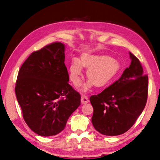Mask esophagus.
<instances>
[{"label": "esophagus", "instance_id": "obj_1", "mask_svg": "<svg viewBox=\"0 0 160 160\" xmlns=\"http://www.w3.org/2000/svg\"><path fill=\"white\" fill-rule=\"evenodd\" d=\"M89 102V99L87 97V96H86L84 95H82L81 96V103L82 104H85Z\"/></svg>", "mask_w": 160, "mask_h": 160}]
</instances>
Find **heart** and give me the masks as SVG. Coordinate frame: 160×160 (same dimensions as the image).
I'll return each instance as SVG.
<instances>
[{"instance_id":"b5f03b06","label":"heart","mask_w":160,"mask_h":160,"mask_svg":"<svg viewBox=\"0 0 160 160\" xmlns=\"http://www.w3.org/2000/svg\"><path fill=\"white\" fill-rule=\"evenodd\" d=\"M82 66L88 68L87 76L90 80L85 88L93 84L96 87H104L115 78L122 69L120 63L109 56L83 54L80 61L73 59L69 67V78L76 86L79 85L81 82Z\"/></svg>"}]
</instances>
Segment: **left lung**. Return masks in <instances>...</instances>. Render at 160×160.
<instances>
[{"label": "left lung", "instance_id": "1", "mask_svg": "<svg viewBox=\"0 0 160 160\" xmlns=\"http://www.w3.org/2000/svg\"><path fill=\"white\" fill-rule=\"evenodd\" d=\"M131 63L115 82L90 101L93 107L92 124L107 136L128 131L144 109L148 95V76L140 61L130 52Z\"/></svg>", "mask_w": 160, "mask_h": 160}]
</instances>
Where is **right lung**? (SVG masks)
<instances>
[{
	"label": "right lung",
	"mask_w": 160,
	"mask_h": 160,
	"mask_svg": "<svg viewBox=\"0 0 160 160\" xmlns=\"http://www.w3.org/2000/svg\"><path fill=\"white\" fill-rule=\"evenodd\" d=\"M65 45L53 42L28 57L18 73L15 91L23 118L38 135L61 132L80 105V95L68 84Z\"/></svg>",
	"instance_id": "add662e5"
}]
</instances>
